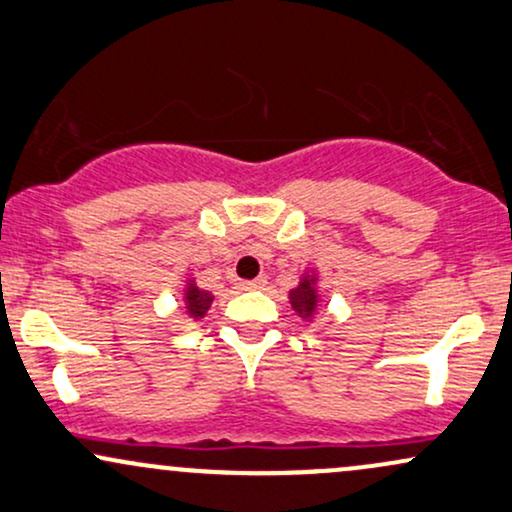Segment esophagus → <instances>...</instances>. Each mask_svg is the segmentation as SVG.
Wrapping results in <instances>:
<instances>
[{
	"instance_id": "obj_1",
	"label": "esophagus",
	"mask_w": 512,
	"mask_h": 512,
	"mask_svg": "<svg viewBox=\"0 0 512 512\" xmlns=\"http://www.w3.org/2000/svg\"><path fill=\"white\" fill-rule=\"evenodd\" d=\"M240 286H243L245 291H260V288L267 286V276H257V279L252 281H243Z\"/></svg>"
}]
</instances>
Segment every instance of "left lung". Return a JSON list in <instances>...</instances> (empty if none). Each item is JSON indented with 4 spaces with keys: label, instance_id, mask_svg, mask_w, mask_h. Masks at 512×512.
<instances>
[{
    "label": "left lung",
    "instance_id": "1",
    "mask_svg": "<svg viewBox=\"0 0 512 512\" xmlns=\"http://www.w3.org/2000/svg\"><path fill=\"white\" fill-rule=\"evenodd\" d=\"M291 305L300 317H310L317 307V291L312 286V279H305L298 288L291 291Z\"/></svg>",
    "mask_w": 512,
    "mask_h": 512
}]
</instances>
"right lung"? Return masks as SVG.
I'll use <instances>...</instances> for the list:
<instances>
[{
  "label": "right lung",
  "instance_id": "1",
  "mask_svg": "<svg viewBox=\"0 0 512 512\" xmlns=\"http://www.w3.org/2000/svg\"><path fill=\"white\" fill-rule=\"evenodd\" d=\"M212 293L209 291H200V288L193 286L190 283L188 291H186V307H188V315L200 319L205 317V312L209 310V305H212Z\"/></svg>",
  "mask_w": 512,
  "mask_h": 512
}]
</instances>
